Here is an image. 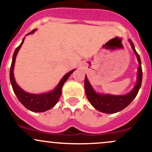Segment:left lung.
Listing matches in <instances>:
<instances>
[{
	"mask_svg": "<svg viewBox=\"0 0 152 152\" xmlns=\"http://www.w3.org/2000/svg\"><path fill=\"white\" fill-rule=\"evenodd\" d=\"M129 42H130L132 50L135 53L138 63L140 64L138 67V72H137V83L133 89L129 93L125 95H119V96L111 94H99L94 90L89 81L88 80L87 77L86 76L85 82H84L86 94L91 104L100 112L106 113H115L118 111L122 110L132 102V100L134 99L138 93V91L141 86L142 77H143L141 61H140V56L137 54L134 49L133 42L130 39H129Z\"/></svg>",
	"mask_w": 152,
	"mask_h": 152,
	"instance_id": "8db88e82",
	"label": "left lung"
}]
</instances>
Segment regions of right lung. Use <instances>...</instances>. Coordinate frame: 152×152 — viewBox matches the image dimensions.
Masks as SVG:
<instances>
[{"mask_svg":"<svg viewBox=\"0 0 152 152\" xmlns=\"http://www.w3.org/2000/svg\"><path fill=\"white\" fill-rule=\"evenodd\" d=\"M36 30H33L31 32L28 34L27 35L33 34ZM25 38H23V41L21 44L16 48L15 53H14L13 58H12V65L10 67V82L12 84V88H13L14 92L16 94L17 97L19 99V101L25 106L27 109L29 110L33 111V112H45L56 105V103L58 101L59 98H60L62 92V87H63L64 84L69 77L72 74L75 69L72 70L71 72L67 73L63 77L59 83L58 84L57 87L50 92L45 94H30L28 92L25 91L21 88L17 84L16 81H15V77H14V67H15V59H16V56L18 55L19 50L21 48L22 45L24 42Z\"/></svg>","mask_w":152,"mask_h":152,"instance_id":"obj_1","label":"right lung"}]
</instances>
